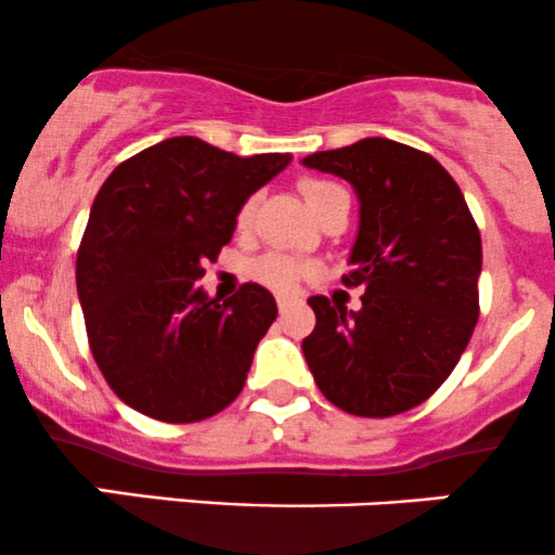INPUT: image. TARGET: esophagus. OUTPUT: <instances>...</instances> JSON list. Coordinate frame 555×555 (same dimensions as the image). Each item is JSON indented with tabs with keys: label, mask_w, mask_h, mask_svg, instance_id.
<instances>
[{
	"label": "esophagus",
	"mask_w": 555,
	"mask_h": 555,
	"mask_svg": "<svg viewBox=\"0 0 555 555\" xmlns=\"http://www.w3.org/2000/svg\"><path fill=\"white\" fill-rule=\"evenodd\" d=\"M291 304H294V299H291V296H278V309H280V312H285V309H288Z\"/></svg>",
	"instance_id": "1"
}]
</instances>
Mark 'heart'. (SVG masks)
Returning <instances> with one entry per match:
<instances>
[{"label": "heart", "mask_w": 555, "mask_h": 555, "mask_svg": "<svg viewBox=\"0 0 555 555\" xmlns=\"http://www.w3.org/2000/svg\"><path fill=\"white\" fill-rule=\"evenodd\" d=\"M299 190H301L304 201H307L309 211H312V214H318L320 208H323L327 201L333 198V195L344 193L338 184L325 182V180H314V177H307V180H301ZM254 211H256L254 201L248 198L246 204L237 208L235 228L241 232L251 230ZM304 275H309V267L304 264V261L294 259V256H288V254L272 251V254L261 256V259L254 264V278L259 280V283H264L267 288L280 291V294H288V291H294L296 283H299Z\"/></svg>", "instance_id": "b5f03b06"}]
</instances>
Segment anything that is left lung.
Returning <instances> with one entry per match:
<instances>
[{"instance_id": "1", "label": "left lung", "mask_w": 555, "mask_h": 555, "mask_svg": "<svg viewBox=\"0 0 555 555\" xmlns=\"http://www.w3.org/2000/svg\"><path fill=\"white\" fill-rule=\"evenodd\" d=\"M304 166L354 188L360 230L344 285L365 288L360 312L309 299L318 325L301 349L314 384L362 418L413 410L455 371L479 320L481 237L466 198L437 158L386 137Z\"/></svg>"}]
</instances>
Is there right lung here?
Wrapping results in <instances>:
<instances>
[{
    "label": "right lung",
    "mask_w": 555,
    "mask_h": 555,
    "mask_svg": "<svg viewBox=\"0 0 555 555\" xmlns=\"http://www.w3.org/2000/svg\"><path fill=\"white\" fill-rule=\"evenodd\" d=\"M291 164L171 137L111 171L76 256V291L100 373L121 402L164 423L217 415L241 395L278 318L259 283L228 301L195 280L235 232V214Z\"/></svg>",
    "instance_id": "right-lung-1"
}]
</instances>
